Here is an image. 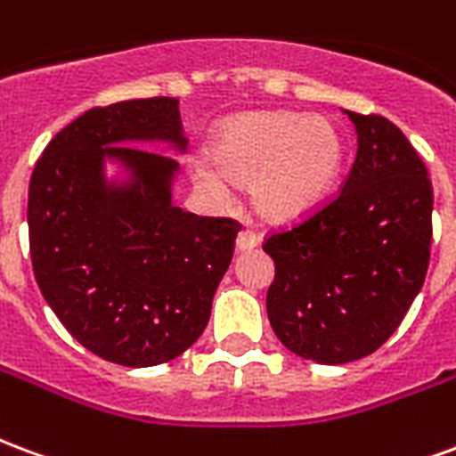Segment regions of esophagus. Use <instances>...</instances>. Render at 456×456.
Returning a JSON list of instances; mask_svg holds the SVG:
<instances>
[{"label":"esophagus","mask_w":456,"mask_h":456,"mask_svg":"<svg viewBox=\"0 0 456 456\" xmlns=\"http://www.w3.org/2000/svg\"><path fill=\"white\" fill-rule=\"evenodd\" d=\"M258 247V234L256 232H251V229H244V232H239L237 237V251H251V248Z\"/></svg>","instance_id":"1"}]
</instances>
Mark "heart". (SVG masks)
<instances>
[{"mask_svg":"<svg viewBox=\"0 0 456 456\" xmlns=\"http://www.w3.org/2000/svg\"><path fill=\"white\" fill-rule=\"evenodd\" d=\"M344 159L342 134L327 117L296 112L237 114L219 129L212 163L192 178L212 202H227L218 178L248 185V202L268 224H293L325 200Z\"/></svg>","mask_w":456,"mask_h":456,"instance_id":"b5f03b06","label":"heart"}]
</instances>
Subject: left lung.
Wrapping results in <instances>:
<instances>
[{
  "label": "left lung",
  "mask_w": 456,
  "mask_h": 456,
  "mask_svg": "<svg viewBox=\"0 0 456 456\" xmlns=\"http://www.w3.org/2000/svg\"><path fill=\"white\" fill-rule=\"evenodd\" d=\"M356 159L342 190L296 227L266 239L276 264L271 327L317 363L363 359L398 330L430 264L432 183L393 121L346 112Z\"/></svg>",
  "instance_id": "left-lung-1"
}]
</instances>
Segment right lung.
Returning a JSON list of instances; mask_svg holds the SVG:
<instances>
[{
    "instance_id": "obj_1",
    "label": "right lung",
    "mask_w": 456,
    "mask_h": 456,
    "mask_svg": "<svg viewBox=\"0 0 456 456\" xmlns=\"http://www.w3.org/2000/svg\"><path fill=\"white\" fill-rule=\"evenodd\" d=\"M134 141L185 151L178 100L94 107L55 134L28 183V247L45 303L85 349L156 366L205 332L239 224L175 208L178 160ZM107 159L130 180L107 183Z\"/></svg>"
}]
</instances>
